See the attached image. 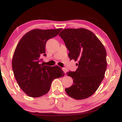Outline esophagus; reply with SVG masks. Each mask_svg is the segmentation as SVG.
<instances>
[{
	"label": "esophagus",
	"instance_id": "obj_1",
	"mask_svg": "<svg viewBox=\"0 0 122 122\" xmlns=\"http://www.w3.org/2000/svg\"><path fill=\"white\" fill-rule=\"evenodd\" d=\"M62 70H63V71H64V73H65V74H66V72H67V69L66 68H62Z\"/></svg>",
	"mask_w": 122,
	"mask_h": 122
}]
</instances>
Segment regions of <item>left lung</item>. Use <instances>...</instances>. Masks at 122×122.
<instances>
[{
	"instance_id": "obj_1",
	"label": "left lung",
	"mask_w": 122,
	"mask_h": 122,
	"mask_svg": "<svg viewBox=\"0 0 122 122\" xmlns=\"http://www.w3.org/2000/svg\"><path fill=\"white\" fill-rule=\"evenodd\" d=\"M70 52V60L77 61L76 72L69 71L73 84L66 92L76 100L91 97L99 87L107 68L104 46L92 31L84 28L63 29L59 33Z\"/></svg>"
}]
</instances>
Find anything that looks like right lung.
Instances as JSON below:
<instances>
[{
    "label": "right lung",
    "mask_w": 122,
    "mask_h": 122,
    "mask_svg": "<svg viewBox=\"0 0 122 122\" xmlns=\"http://www.w3.org/2000/svg\"><path fill=\"white\" fill-rule=\"evenodd\" d=\"M62 30L33 29L25 33L17 44L12 59V70L19 87L29 97H38L46 94L53 80L64 76L60 66L40 63L41 56H46V41Z\"/></svg>",
    "instance_id": "add662e5"
}]
</instances>
